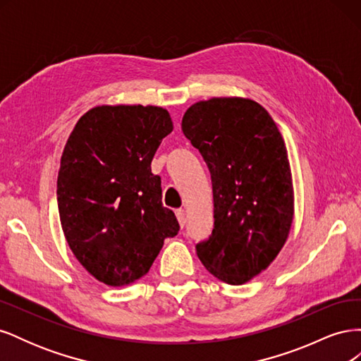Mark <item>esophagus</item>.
Returning <instances> with one entry per match:
<instances>
[{"label": "esophagus", "mask_w": 361, "mask_h": 361, "mask_svg": "<svg viewBox=\"0 0 361 361\" xmlns=\"http://www.w3.org/2000/svg\"><path fill=\"white\" fill-rule=\"evenodd\" d=\"M174 212H176V216H178V221H179L180 227H183L185 226V211L183 209H176Z\"/></svg>", "instance_id": "1"}]
</instances>
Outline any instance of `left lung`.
<instances>
[{
	"label": "left lung",
	"mask_w": 361,
	"mask_h": 361,
	"mask_svg": "<svg viewBox=\"0 0 361 361\" xmlns=\"http://www.w3.org/2000/svg\"><path fill=\"white\" fill-rule=\"evenodd\" d=\"M182 130L211 173L214 228L195 245L214 277L243 285L285 245L293 216L285 141L264 106L243 97L191 105Z\"/></svg>",
	"instance_id": "8db88e82"
}]
</instances>
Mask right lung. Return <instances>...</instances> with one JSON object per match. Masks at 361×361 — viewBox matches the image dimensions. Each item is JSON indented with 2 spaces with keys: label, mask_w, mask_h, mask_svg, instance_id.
<instances>
[{
  "label": "right lung",
  "mask_w": 361,
  "mask_h": 361,
  "mask_svg": "<svg viewBox=\"0 0 361 361\" xmlns=\"http://www.w3.org/2000/svg\"><path fill=\"white\" fill-rule=\"evenodd\" d=\"M171 130L164 108L102 105L78 120L64 146L57 179L63 232L80 264L108 286L146 276L164 239L179 232L150 169Z\"/></svg>",
  "instance_id": "1"
}]
</instances>
